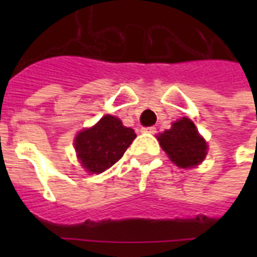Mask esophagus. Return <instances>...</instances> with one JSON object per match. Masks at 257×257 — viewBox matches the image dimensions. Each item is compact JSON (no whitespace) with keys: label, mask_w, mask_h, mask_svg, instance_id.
I'll use <instances>...</instances> for the list:
<instances>
[{"label":"esophagus","mask_w":257,"mask_h":257,"mask_svg":"<svg viewBox=\"0 0 257 257\" xmlns=\"http://www.w3.org/2000/svg\"><path fill=\"white\" fill-rule=\"evenodd\" d=\"M143 132L148 133V135H155L156 133V128L155 126H147V128H143Z\"/></svg>","instance_id":"34e87169"}]
</instances>
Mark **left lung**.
<instances>
[{"label": "left lung", "instance_id": "1", "mask_svg": "<svg viewBox=\"0 0 257 257\" xmlns=\"http://www.w3.org/2000/svg\"><path fill=\"white\" fill-rule=\"evenodd\" d=\"M157 139L169 159L180 168L196 167L207 155V143L187 117L173 122L172 128Z\"/></svg>", "mask_w": 257, "mask_h": 257}]
</instances>
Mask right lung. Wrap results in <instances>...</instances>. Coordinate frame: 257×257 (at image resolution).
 <instances>
[{
  "label": "right lung",
  "mask_w": 257,
  "mask_h": 257,
  "mask_svg": "<svg viewBox=\"0 0 257 257\" xmlns=\"http://www.w3.org/2000/svg\"><path fill=\"white\" fill-rule=\"evenodd\" d=\"M136 139V133L117 117L106 114L92 128L77 135L74 148L82 167L90 173H101L120 160Z\"/></svg>",
  "instance_id": "1"
}]
</instances>
